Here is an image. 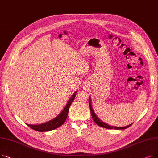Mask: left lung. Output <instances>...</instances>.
<instances>
[{"label":"left lung","instance_id":"1","mask_svg":"<svg viewBox=\"0 0 158 158\" xmlns=\"http://www.w3.org/2000/svg\"><path fill=\"white\" fill-rule=\"evenodd\" d=\"M89 108H90V112H91V114H92V118L94 120V121L97 124L98 126L102 127L104 128H106V129H125L128 128L129 127H130L132 123L129 124V126H125V127H117V126H110L108 124L106 123L105 122H103L102 120H101L98 118L97 116L96 115V114L95 113L94 109L92 106V100H91V98L89 97Z\"/></svg>","mask_w":158,"mask_h":158}]
</instances>
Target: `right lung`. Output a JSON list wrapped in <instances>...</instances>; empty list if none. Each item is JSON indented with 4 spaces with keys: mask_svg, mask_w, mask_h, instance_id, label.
I'll list each match as a JSON object with an SVG mask.
<instances>
[{
    "mask_svg": "<svg viewBox=\"0 0 158 158\" xmlns=\"http://www.w3.org/2000/svg\"><path fill=\"white\" fill-rule=\"evenodd\" d=\"M76 93L77 92H75L73 93V94L72 95V97L69 99L67 104H66L63 111L60 113V114H58L54 119L48 121L47 122H45L44 123L36 124V125H31V124H27V123L26 124L31 129L39 132L52 131L60 127L64 123L66 118H67L70 106L72 104V102H73V101L74 100L75 97L76 96Z\"/></svg>",
    "mask_w": 158,
    "mask_h": 158,
    "instance_id": "1",
    "label": "right lung"
}]
</instances>
